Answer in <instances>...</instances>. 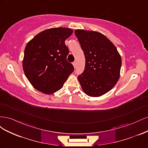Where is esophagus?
I'll return each mask as SVG.
<instances>
[{
    "instance_id": "34e87169",
    "label": "esophagus",
    "mask_w": 148,
    "mask_h": 148,
    "mask_svg": "<svg viewBox=\"0 0 148 148\" xmlns=\"http://www.w3.org/2000/svg\"><path fill=\"white\" fill-rule=\"evenodd\" d=\"M76 64H76V62H74L73 63V65L75 69V67H76Z\"/></svg>"
}]
</instances>
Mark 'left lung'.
Returning a JSON list of instances; mask_svg holds the SVG:
<instances>
[{"label": "left lung", "instance_id": "left-lung-1", "mask_svg": "<svg viewBox=\"0 0 148 148\" xmlns=\"http://www.w3.org/2000/svg\"><path fill=\"white\" fill-rule=\"evenodd\" d=\"M75 34L86 59L83 73L78 77L83 91L91 97L104 95L119 79L120 53L114 44L99 32L76 29Z\"/></svg>", "mask_w": 148, "mask_h": 148}]
</instances>
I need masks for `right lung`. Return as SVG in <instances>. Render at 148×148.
I'll return each mask as SVG.
<instances>
[{
    "mask_svg": "<svg viewBox=\"0 0 148 148\" xmlns=\"http://www.w3.org/2000/svg\"><path fill=\"white\" fill-rule=\"evenodd\" d=\"M73 33L67 28H53L38 33L25 49L23 69L31 84L38 91L51 95L60 89L73 66L66 60L69 49L65 41Z\"/></svg>",
    "mask_w": 148,
    "mask_h": 148,
    "instance_id": "add662e5",
    "label": "right lung"
}]
</instances>
